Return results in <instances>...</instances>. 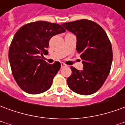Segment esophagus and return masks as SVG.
<instances>
[{"label":"esophagus","instance_id":"34e87169","mask_svg":"<svg viewBox=\"0 0 125 125\" xmlns=\"http://www.w3.org/2000/svg\"><path fill=\"white\" fill-rule=\"evenodd\" d=\"M67 66V65H65L64 63L62 62L61 63V68H65V67H66Z\"/></svg>","mask_w":125,"mask_h":125}]
</instances>
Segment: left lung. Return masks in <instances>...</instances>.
Here are the masks:
<instances>
[{"instance_id": "left-lung-1", "label": "left lung", "mask_w": 125, "mask_h": 125, "mask_svg": "<svg viewBox=\"0 0 125 125\" xmlns=\"http://www.w3.org/2000/svg\"><path fill=\"white\" fill-rule=\"evenodd\" d=\"M62 25L76 36V50L83 63L82 70L71 67L68 86L77 94H93L102 87L110 72L113 62L110 40L104 29L92 21L82 19Z\"/></svg>"}]
</instances>
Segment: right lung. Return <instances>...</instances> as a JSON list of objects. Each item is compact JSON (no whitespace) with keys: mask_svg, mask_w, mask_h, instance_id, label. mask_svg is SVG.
Returning a JSON list of instances; mask_svg holds the SVG:
<instances>
[{"mask_svg":"<svg viewBox=\"0 0 125 125\" xmlns=\"http://www.w3.org/2000/svg\"><path fill=\"white\" fill-rule=\"evenodd\" d=\"M65 30L56 23L36 21L23 25L15 33L10 45L9 60L15 81L27 93L37 94L52 86L61 64L42 60L53 36Z\"/></svg>","mask_w":125,"mask_h":125,"instance_id":"right-lung-1","label":"right lung"}]
</instances>
